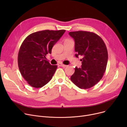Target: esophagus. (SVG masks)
<instances>
[{
  "label": "esophagus",
  "mask_w": 127,
  "mask_h": 127,
  "mask_svg": "<svg viewBox=\"0 0 127 127\" xmlns=\"http://www.w3.org/2000/svg\"><path fill=\"white\" fill-rule=\"evenodd\" d=\"M58 65L59 66H62V67H66V66H67V65H64V64H62V63H59Z\"/></svg>",
  "instance_id": "obj_1"
}]
</instances>
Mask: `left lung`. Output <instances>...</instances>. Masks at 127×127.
Returning <instances> with one entry per match:
<instances>
[{
  "label": "left lung",
  "instance_id": "left-lung-1",
  "mask_svg": "<svg viewBox=\"0 0 127 127\" xmlns=\"http://www.w3.org/2000/svg\"><path fill=\"white\" fill-rule=\"evenodd\" d=\"M75 41V56L83 57L81 68L76 67L71 81L81 89H90L103 77L107 65L108 54L102 39L93 32H70Z\"/></svg>",
  "mask_w": 127,
  "mask_h": 127
}]
</instances>
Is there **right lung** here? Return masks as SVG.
Instances as JSON below:
<instances>
[{
	"label": "right lung",
	"mask_w": 127,
	"mask_h": 127,
	"mask_svg": "<svg viewBox=\"0 0 127 127\" xmlns=\"http://www.w3.org/2000/svg\"><path fill=\"white\" fill-rule=\"evenodd\" d=\"M65 30H46L33 33L27 37L20 47L18 65L20 72L28 83L39 88L48 83L57 68L51 65L46 56L62 37Z\"/></svg>",
	"instance_id": "1"
}]
</instances>
